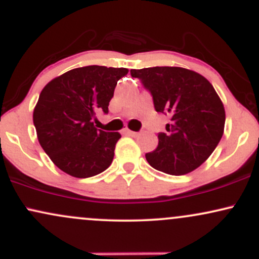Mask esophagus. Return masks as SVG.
Instances as JSON below:
<instances>
[{"mask_svg": "<svg viewBox=\"0 0 259 259\" xmlns=\"http://www.w3.org/2000/svg\"><path fill=\"white\" fill-rule=\"evenodd\" d=\"M124 133H125L126 135H129V136H138V133L133 132V130H129V129L124 130Z\"/></svg>", "mask_w": 259, "mask_h": 259, "instance_id": "obj_1", "label": "esophagus"}]
</instances>
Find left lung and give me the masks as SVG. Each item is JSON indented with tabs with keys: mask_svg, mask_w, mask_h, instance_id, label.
Segmentation results:
<instances>
[{
	"mask_svg": "<svg viewBox=\"0 0 259 259\" xmlns=\"http://www.w3.org/2000/svg\"><path fill=\"white\" fill-rule=\"evenodd\" d=\"M153 97L157 112L170 117L168 133L146 153L151 167L170 175L197 169L212 154L224 133L225 109L213 85L201 74L180 67L132 69Z\"/></svg>",
	"mask_w": 259,
	"mask_h": 259,
	"instance_id": "8db88e82",
	"label": "left lung"
}]
</instances>
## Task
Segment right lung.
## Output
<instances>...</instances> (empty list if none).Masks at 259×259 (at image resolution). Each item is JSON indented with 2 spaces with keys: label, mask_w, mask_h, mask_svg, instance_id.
I'll list each match as a JSON object with an SVG mask.
<instances>
[{
  "label": "right lung",
  "mask_w": 259,
  "mask_h": 259,
  "mask_svg": "<svg viewBox=\"0 0 259 259\" xmlns=\"http://www.w3.org/2000/svg\"><path fill=\"white\" fill-rule=\"evenodd\" d=\"M126 68L88 65L52 79L34 108V125L41 147L57 167L74 178L106 170L114 157L119 133L94 125L97 111L108 113L109 101Z\"/></svg>",
  "instance_id": "add662e5"
}]
</instances>
